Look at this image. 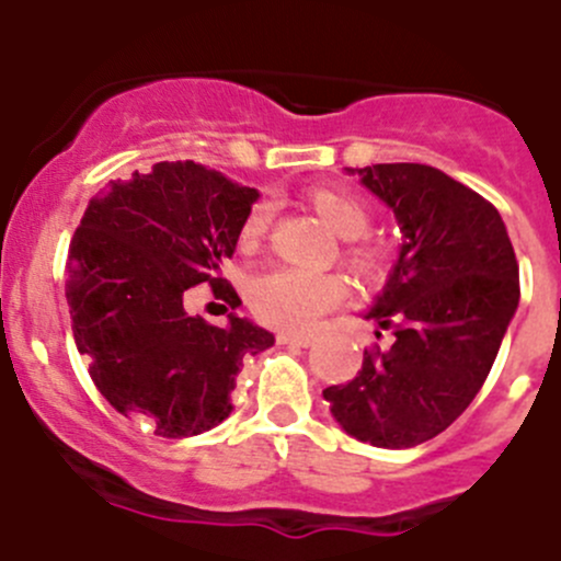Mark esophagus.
<instances>
[{"mask_svg":"<svg viewBox=\"0 0 561 561\" xmlns=\"http://www.w3.org/2000/svg\"><path fill=\"white\" fill-rule=\"evenodd\" d=\"M279 344H293V347H312L314 336H307V333H279L276 336Z\"/></svg>","mask_w":561,"mask_h":561,"instance_id":"obj_1","label":"esophagus"}]
</instances>
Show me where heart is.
Returning <instances> with one entry per match:
<instances>
[{
    "label": "heart",
    "mask_w": 561,
    "mask_h": 561,
    "mask_svg": "<svg viewBox=\"0 0 561 561\" xmlns=\"http://www.w3.org/2000/svg\"><path fill=\"white\" fill-rule=\"evenodd\" d=\"M314 211L336 230L342 239L353 241L369 230V208L364 201L342 190L331 186H314L309 192ZM274 206L268 201L254 203L241 222V244L254 247L265 233H268ZM347 260L355 271H371L377 257L360 244L347 247ZM347 298V285L336 274H317V271L304 268H274L268 274H260L252 282L249 301H252L254 314L274 328L285 331H309L322 314L336 309Z\"/></svg>",
    "instance_id": "1"
}]
</instances>
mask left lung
Wrapping results in <instances>:
<instances>
[{"label":"left lung","mask_w":561,"mask_h":561,"mask_svg":"<svg viewBox=\"0 0 561 561\" xmlns=\"http://www.w3.org/2000/svg\"><path fill=\"white\" fill-rule=\"evenodd\" d=\"M358 175L399 222V257L364 312L396 339L322 399L350 437L415 448L483 388L518 309L516 252L500 211L437 168L388 162Z\"/></svg>","instance_id":"1"}]
</instances>
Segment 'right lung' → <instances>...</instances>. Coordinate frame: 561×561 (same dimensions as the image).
I'll list each match as a JSON object with an SVG mask.
<instances>
[{
	"instance_id": "add662e5",
	"label": "right lung",
	"mask_w": 561,
	"mask_h": 561,
	"mask_svg": "<svg viewBox=\"0 0 561 561\" xmlns=\"http://www.w3.org/2000/svg\"><path fill=\"white\" fill-rule=\"evenodd\" d=\"M257 197L192 160L157 162L89 201L72 236L65 296L78 353L107 404L151 421L160 437L219 426L244 360L274 347V333L247 317L230 312L219 328L184 307L203 282L241 307L222 260Z\"/></svg>"
}]
</instances>
